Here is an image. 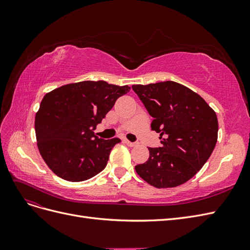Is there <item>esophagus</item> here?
<instances>
[{"label": "esophagus", "instance_id": "34e87169", "mask_svg": "<svg viewBox=\"0 0 250 250\" xmlns=\"http://www.w3.org/2000/svg\"><path fill=\"white\" fill-rule=\"evenodd\" d=\"M125 144H126V145H128V146H129V147H134L135 145H137V144H135V143H132V142H130V141H128V140H124L123 141Z\"/></svg>", "mask_w": 250, "mask_h": 250}]
</instances>
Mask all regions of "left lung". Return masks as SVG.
<instances>
[{
  "mask_svg": "<svg viewBox=\"0 0 250 250\" xmlns=\"http://www.w3.org/2000/svg\"><path fill=\"white\" fill-rule=\"evenodd\" d=\"M153 118L162 147L148 148L146 163L135 166L138 175L155 188L183 185L197 173L216 146L218 119L202 97L174 81L132 85Z\"/></svg>",
  "mask_w": 250,
  "mask_h": 250,
  "instance_id": "obj_1",
  "label": "left lung"
}]
</instances>
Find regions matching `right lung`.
Here are the masks:
<instances>
[{
	"mask_svg": "<svg viewBox=\"0 0 250 250\" xmlns=\"http://www.w3.org/2000/svg\"><path fill=\"white\" fill-rule=\"evenodd\" d=\"M128 85L106 81H81L44 95L35 116L37 147L44 163L57 176L78 183L105 167L120 139H99L94 130Z\"/></svg>",
	"mask_w": 250,
	"mask_h": 250,
	"instance_id": "obj_1",
	"label": "right lung"
}]
</instances>
